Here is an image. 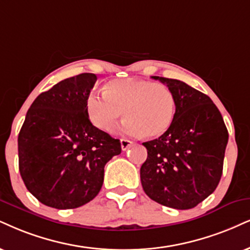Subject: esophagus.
<instances>
[{
    "label": "esophagus",
    "mask_w": 250,
    "mask_h": 250,
    "mask_svg": "<svg viewBox=\"0 0 250 250\" xmlns=\"http://www.w3.org/2000/svg\"><path fill=\"white\" fill-rule=\"evenodd\" d=\"M132 145H133V143H132L131 140H127V139H122V140H120V146H122V149L123 150L128 149L132 146Z\"/></svg>",
    "instance_id": "esophagus-1"
}]
</instances>
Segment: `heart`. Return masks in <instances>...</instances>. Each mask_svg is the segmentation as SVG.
I'll list each match as a JSON object with an SVG mask.
<instances>
[{
	"label": "heart",
	"instance_id": "b5f03b06",
	"mask_svg": "<svg viewBox=\"0 0 250 250\" xmlns=\"http://www.w3.org/2000/svg\"><path fill=\"white\" fill-rule=\"evenodd\" d=\"M85 107L89 119L102 131L115 130L124 111L125 134L155 138L174 122L176 97L163 83L133 78L112 80L104 85V94L89 95Z\"/></svg>",
	"mask_w": 250,
	"mask_h": 250
}]
</instances>
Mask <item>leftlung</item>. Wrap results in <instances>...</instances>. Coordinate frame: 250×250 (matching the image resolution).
<instances>
[{
  "label": "left lung",
  "mask_w": 250,
  "mask_h": 250,
  "mask_svg": "<svg viewBox=\"0 0 250 250\" xmlns=\"http://www.w3.org/2000/svg\"><path fill=\"white\" fill-rule=\"evenodd\" d=\"M174 91L176 113L170 127L143 145L147 159L140 168L144 191L159 204L192 208L219 184L229 131L208 95L180 80L159 78Z\"/></svg>",
  "instance_id": "left-lung-1"
}]
</instances>
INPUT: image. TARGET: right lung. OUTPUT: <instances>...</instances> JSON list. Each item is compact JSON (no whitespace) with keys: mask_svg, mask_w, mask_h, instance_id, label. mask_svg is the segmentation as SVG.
I'll return each instance as SVG.
<instances>
[{"mask_svg":"<svg viewBox=\"0 0 250 250\" xmlns=\"http://www.w3.org/2000/svg\"><path fill=\"white\" fill-rule=\"evenodd\" d=\"M96 80L82 73L42 92L18 134L21 180L50 208H76L94 199L106 162L122 152L118 139L89 120L85 104Z\"/></svg>","mask_w":250,"mask_h":250,"instance_id":"add662e5","label":"right lung"}]
</instances>
